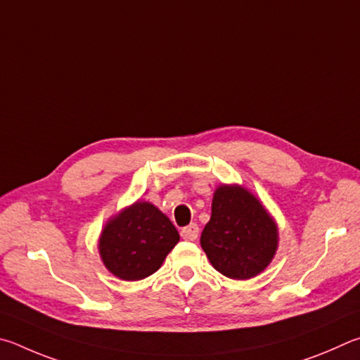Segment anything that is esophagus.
I'll return each instance as SVG.
<instances>
[{
  "mask_svg": "<svg viewBox=\"0 0 360 360\" xmlns=\"http://www.w3.org/2000/svg\"><path fill=\"white\" fill-rule=\"evenodd\" d=\"M199 236V226L196 223H191L190 226H186V228L181 229V237L185 238V240H196Z\"/></svg>",
  "mask_w": 360,
  "mask_h": 360,
  "instance_id": "obj_1",
  "label": "esophagus"
}]
</instances>
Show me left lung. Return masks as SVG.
<instances>
[{
	"label": "left lung",
	"instance_id": "left-lung-1",
	"mask_svg": "<svg viewBox=\"0 0 360 360\" xmlns=\"http://www.w3.org/2000/svg\"><path fill=\"white\" fill-rule=\"evenodd\" d=\"M200 245L212 266L232 280H248L266 269L276 251L278 232L253 194L240 186H219Z\"/></svg>",
	"mask_w": 360,
	"mask_h": 360
}]
</instances>
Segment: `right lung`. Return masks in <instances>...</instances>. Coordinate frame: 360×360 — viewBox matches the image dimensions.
Segmentation results:
<instances>
[{
    "mask_svg": "<svg viewBox=\"0 0 360 360\" xmlns=\"http://www.w3.org/2000/svg\"><path fill=\"white\" fill-rule=\"evenodd\" d=\"M179 240V232L164 213L148 202H136L107 223L99 253L113 275L137 281L155 274Z\"/></svg>",
    "mask_w": 360,
    "mask_h": 360,
    "instance_id": "1",
    "label": "right lung"
}]
</instances>
